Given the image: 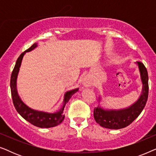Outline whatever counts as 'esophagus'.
<instances>
[{
	"mask_svg": "<svg viewBox=\"0 0 156 156\" xmlns=\"http://www.w3.org/2000/svg\"><path fill=\"white\" fill-rule=\"evenodd\" d=\"M82 84L85 87H91L92 86V82L89 77H84L82 80Z\"/></svg>",
	"mask_w": 156,
	"mask_h": 156,
	"instance_id": "obj_1",
	"label": "esophagus"
}]
</instances>
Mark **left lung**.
I'll list each match as a JSON object with an SVG mask.
<instances>
[{
	"mask_svg": "<svg viewBox=\"0 0 156 156\" xmlns=\"http://www.w3.org/2000/svg\"><path fill=\"white\" fill-rule=\"evenodd\" d=\"M139 69L142 82L140 96L135 103L129 107L121 109H104L98 106L94 109V117L96 122L102 127L109 129H120L131 124L144 109L148 97V75L144 64L136 62ZM101 98H99V102Z\"/></svg>",
	"mask_w": 156,
	"mask_h": 156,
	"instance_id": "left-lung-1",
	"label": "left lung"
}]
</instances>
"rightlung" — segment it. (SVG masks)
Instances as JSON below:
<instances>
[{
    "label": "right lung",
    "mask_w": 156,
    "mask_h": 156,
    "mask_svg": "<svg viewBox=\"0 0 156 156\" xmlns=\"http://www.w3.org/2000/svg\"><path fill=\"white\" fill-rule=\"evenodd\" d=\"M37 43L33 44L30 48L25 50L24 52H23L17 59L16 65H15L14 69L12 70L11 77H10V90H11L12 102H13L15 108L23 119H25V120L30 123L31 124L35 126L40 128H51L56 126L62 122L64 119H65V115L62 114L64 108H65L66 104L69 101L72 96L74 93H76L79 89H74L73 90L67 91L65 93V97H64L62 107L58 112L53 113V114L34 110L24 104V102L19 97L18 91H17V77H18L19 70H20L22 59L25 52L34 50L35 48H37Z\"/></svg>",
    "instance_id": "add662e5"
}]
</instances>
